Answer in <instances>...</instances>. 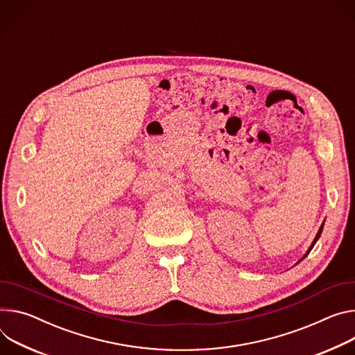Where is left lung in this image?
Wrapping results in <instances>:
<instances>
[{
	"mask_svg": "<svg viewBox=\"0 0 355 355\" xmlns=\"http://www.w3.org/2000/svg\"><path fill=\"white\" fill-rule=\"evenodd\" d=\"M321 231H323V225H321V227H320V230H318V232H317V235H315V238H314V241H313V243H311V246H310V249H309V252L313 249V246H314V243L317 242V239L320 238V235H321ZM307 252V253H309Z\"/></svg>",
	"mask_w": 355,
	"mask_h": 355,
	"instance_id": "1",
	"label": "left lung"
}]
</instances>
